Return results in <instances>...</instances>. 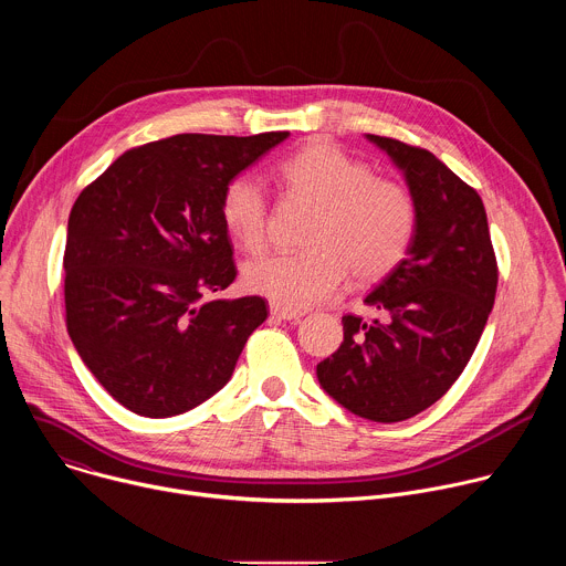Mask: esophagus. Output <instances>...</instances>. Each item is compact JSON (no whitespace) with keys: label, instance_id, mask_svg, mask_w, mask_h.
Segmentation results:
<instances>
[{"label":"esophagus","instance_id":"34e87169","mask_svg":"<svg viewBox=\"0 0 566 566\" xmlns=\"http://www.w3.org/2000/svg\"><path fill=\"white\" fill-rule=\"evenodd\" d=\"M271 317L273 319H300L302 311H293V308H284V306L271 304Z\"/></svg>","mask_w":566,"mask_h":566}]
</instances>
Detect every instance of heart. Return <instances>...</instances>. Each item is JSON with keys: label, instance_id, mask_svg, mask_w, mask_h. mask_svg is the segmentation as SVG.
Masks as SVG:
<instances>
[{"label": "heart", "instance_id": "obj_1", "mask_svg": "<svg viewBox=\"0 0 566 566\" xmlns=\"http://www.w3.org/2000/svg\"><path fill=\"white\" fill-rule=\"evenodd\" d=\"M284 188L315 208L295 255H266L244 266V286L284 308L329 297L352 273L358 282L387 275L408 255L417 232V199L406 184L378 177L332 143L313 140L277 164ZM234 244L258 253L266 241L269 199L251 175L232 177L219 203Z\"/></svg>", "mask_w": 566, "mask_h": 566}]
</instances>
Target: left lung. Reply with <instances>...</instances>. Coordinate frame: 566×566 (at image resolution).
Masks as SVG:
<instances>
[{
    "label": "left lung",
    "mask_w": 566,
    "mask_h": 566,
    "mask_svg": "<svg viewBox=\"0 0 566 566\" xmlns=\"http://www.w3.org/2000/svg\"><path fill=\"white\" fill-rule=\"evenodd\" d=\"M417 199L408 258L365 297L376 317L343 315L345 340L317 380L349 412L396 423L437 402L465 369L497 293V260L474 188L417 145L367 134Z\"/></svg>",
    "instance_id": "left-lung-1"
}]
</instances>
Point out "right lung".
<instances>
[{"label": "right lung", "mask_w": 566, "mask_h": 566, "mask_svg": "<svg viewBox=\"0 0 566 566\" xmlns=\"http://www.w3.org/2000/svg\"><path fill=\"white\" fill-rule=\"evenodd\" d=\"M286 136L154 140L127 149L75 199L62 262L66 329L134 415L168 419L201 406L269 317L260 295H208L237 277L221 192Z\"/></svg>", "instance_id": "1"}]
</instances>
